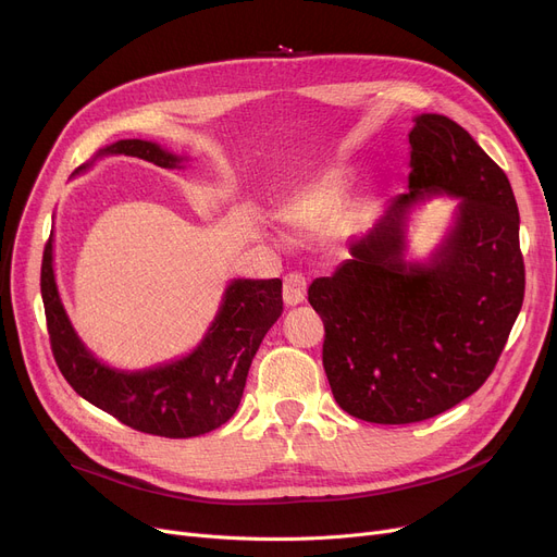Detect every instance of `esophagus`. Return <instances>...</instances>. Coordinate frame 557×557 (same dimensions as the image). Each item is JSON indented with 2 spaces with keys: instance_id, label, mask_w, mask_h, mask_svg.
Wrapping results in <instances>:
<instances>
[{
  "instance_id": "1",
  "label": "esophagus",
  "mask_w": 557,
  "mask_h": 557,
  "mask_svg": "<svg viewBox=\"0 0 557 557\" xmlns=\"http://www.w3.org/2000/svg\"><path fill=\"white\" fill-rule=\"evenodd\" d=\"M307 296V280L302 273H288L284 277V288H282V298L288 307H296L305 300Z\"/></svg>"
}]
</instances>
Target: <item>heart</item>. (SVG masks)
<instances>
[{
  "label": "heart",
  "mask_w": 557,
  "mask_h": 557,
  "mask_svg": "<svg viewBox=\"0 0 557 557\" xmlns=\"http://www.w3.org/2000/svg\"><path fill=\"white\" fill-rule=\"evenodd\" d=\"M349 185H352V173L343 166L330 169L298 196L284 202L277 210V219L296 232H323L338 219Z\"/></svg>",
  "instance_id": "heart-1"
}]
</instances>
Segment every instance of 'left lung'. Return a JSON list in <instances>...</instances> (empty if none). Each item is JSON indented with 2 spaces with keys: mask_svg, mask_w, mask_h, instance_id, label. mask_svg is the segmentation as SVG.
Segmentation results:
<instances>
[{
  "mask_svg": "<svg viewBox=\"0 0 557 557\" xmlns=\"http://www.w3.org/2000/svg\"><path fill=\"white\" fill-rule=\"evenodd\" d=\"M408 144V191L349 242V259L332 277L309 286L325 323L323 366L334 399L374 424L422 422L476 393L523 302L508 175L445 114H418ZM433 195L457 200L453 223L441 245L413 260L407 225Z\"/></svg>",
  "mask_w": 557,
  "mask_h": 557,
  "instance_id": "1",
  "label": "left lung"
}]
</instances>
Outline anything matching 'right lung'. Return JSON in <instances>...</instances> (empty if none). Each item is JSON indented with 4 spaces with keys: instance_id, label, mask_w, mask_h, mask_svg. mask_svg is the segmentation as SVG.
Returning <instances> with one entry per match:
<instances>
[{
    "instance_id": "obj_1",
    "label": "right lung",
    "mask_w": 557,
    "mask_h": 557,
    "mask_svg": "<svg viewBox=\"0 0 557 557\" xmlns=\"http://www.w3.org/2000/svg\"><path fill=\"white\" fill-rule=\"evenodd\" d=\"M106 156H131L162 169H185L189 158L149 139H120L78 166ZM42 302L53 359L70 386L126 426L164 437H196L225 424L239 408L246 376L267 332L282 315V280L227 282L219 311L187 355L141 370L101 361L74 330L53 269V232L42 255Z\"/></svg>"
}]
</instances>
